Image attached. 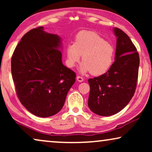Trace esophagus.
Returning a JSON list of instances; mask_svg holds the SVG:
<instances>
[{"label": "esophagus", "mask_w": 152, "mask_h": 152, "mask_svg": "<svg viewBox=\"0 0 152 152\" xmlns=\"http://www.w3.org/2000/svg\"><path fill=\"white\" fill-rule=\"evenodd\" d=\"M76 78H77V80L79 82H82L83 81H84V78L81 76H77Z\"/></svg>", "instance_id": "34e87169"}]
</instances>
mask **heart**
Here are the masks:
<instances>
[{
	"label": "heart",
	"instance_id": "heart-1",
	"mask_svg": "<svg viewBox=\"0 0 152 152\" xmlns=\"http://www.w3.org/2000/svg\"><path fill=\"white\" fill-rule=\"evenodd\" d=\"M114 54L113 45L91 31L79 32L75 43L68 45L66 48L68 66H75L82 56L84 61L79 70L81 73L91 72L93 75H101L109 70L113 62Z\"/></svg>",
	"mask_w": 152,
	"mask_h": 152
}]
</instances>
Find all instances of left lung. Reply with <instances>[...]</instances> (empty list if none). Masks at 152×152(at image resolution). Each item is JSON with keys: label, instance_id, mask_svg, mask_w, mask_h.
<instances>
[{"label": "left lung", "instance_id": "1", "mask_svg": "<svg viewBox=\"0 0 152 152\" xmlns=\"http://www.w3.org/2000/svg\"><path fill=\"white\" fill-rule=\"evenodd\" d=\"M117 37L115 61L102 75L89 79L88 105L93 113L110 116L124 109L134 96L138 75L140 59L128 35L113 28Z\"/></svg>", "mask_w": 152, "mask_h": 152}]
</instances>
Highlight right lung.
I'll return each instance as SVG.
<instances>
[{
	"label": "right lung",
	"mask_w": 152,
	"mask_h": 152,
	"mask_svg": "<svg viewBox=\"0 0 152 152\" xmlns=\"http://www.w3.org/2000/svg\"><path fill=\"white\" fill-rule=\"evenodd\" d=\"M61 38L43 27L27 32L12 57L18 97L34 115L47 118L62 109L76 75L62 63Z\"/></svg>",
	"instance_id": "obj_1"
}]
</instances>
